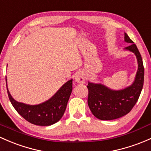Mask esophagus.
Returning a JSON list of instances; mask_svg holds the SVG:
<instances>
[{"label":"esophagus","instance_id":"34e87169","mask_svg":"<svg viewBox=\"0 0 151 151\" xmlns=\"http://www.w3.org/2000/svg\"><path fill=\"white\" fill-rule=\"evenodd\" d=\"M74 80L78 84H84L85 82V76L82 72H78L76 74Z\"/></svg>","mask_w":151,"mask_h":151}]
</instances>
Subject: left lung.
<instances>
[{
	"label": "left lung",
	"mask_w": 151,
	"mask_h": 151,
	"mask_svg": "<svg viewBox=\"0 0 151 151\" xmlns=\"http://www.w3.org/2000/svg\"><path fill=\"white\" fill-rule=\"evenodd\" d=\"M124 41L131 43L125 50L136 55L138 69L133 83L127 88L114 90L102 84L88 82V104L92 114L101 120H113L127 114L137 103L144 82V66L142 57L135 44L124 33Z\"/></svg>",
	"instance_id": "left-lung-1"
}]
</instances>
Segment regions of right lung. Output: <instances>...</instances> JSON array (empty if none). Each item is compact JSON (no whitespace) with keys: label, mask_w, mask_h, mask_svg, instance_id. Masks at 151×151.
Wrapping results in <instances>:
<instances>
[{"label":"right lung","mask_w":151,"mask_h":151,"mask_svg":"<svg viewBox=\"0 0 151 151\" xmlns=\"http://www.w3.org/2000/svg\"><path fill=\"white\" fill-rule=\"evenodd\" d=\"M6 81H7L6 77ZM71 91L72 80H70L50 99L40 104L32 106L17 102L11 96L7 88L9 100L16 111L27 121L38 126H50L61 119L66 110Z\"/></svg>","instance_id":"add662e5"}]
</instances>
